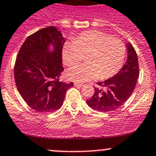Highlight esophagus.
<instances>
[{
	"instance_id": "esophagus-1",
	"label": "esophagus",
	"mask_w": 156,
	"mask_h": 156,
	"mask_svg": "<svg viewBox=\"0 0 156 156\" xmlns=\"http://www.w3.org/2000/svg\"><path fill=\"white\" fill-rule=\"evenodd\" d=\"M74 85H75V87H81L83 86V84L81 83H78V82H75L74 83Z\"/></svg>"
}]
</instances>
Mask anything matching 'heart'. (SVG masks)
Wrapping results in <instances>:
<instances>
[{
    "mask_svg": "<svg viewBox=\"0 0 156 156\" xmlns=\"http://www.w3.org/2000/svg\"><path fill=\"white\" fill-rule=\"evenodd\" d=\"M63 60L68 66L78 64L85 56L86 63L69 69V79L77 82L96 78L108 79L115 75L123 64L126 47L120 39L99 30L83 32L73 42L63 45Z\"/></svg>",
    "mask_w": 156,
    "mask_h": 156,
    "instance_id": "obj_1",
    "label": "heart"
}]
</instances>
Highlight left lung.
<instances>
[{
    "instance_id": "obj_1",
    "label": "left lung",
    "mask_w": 156,
    "mask_h": 156,
    "mask_svg": "<svg viewBox=\"0 0 156 156\" xmlns=\"http://www.w3.org/2000/svg\"><path fill=\"white\" fill-rule=\"evenodd\" d=\"M128 58L125 65L112 78L98 82L97 87L87 103L100 112H111L122 105L133 93L139 76L137 55L131 43L127 44Z\"/></svg>"
}]
</instances>
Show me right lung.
I'll use <instances>...</instances> for the list:
<instances>
[{
    "label": "right lung",
    "mask_w": 156,
    "mask_h": 156,
    "mask_svg": "<svg viewBox=\"0 0 156 156\" xmlns=\"http://www.w3.org/2000/svg\"><path fill=\"white\" fill-rule=\"evenodd\" d=\"M65 39L54 26L31 34L16 57L14 77L16 87L27 105L37 112L60 109L66 92L73 83L59 81L63 71L62 51ZM50 45L53 50L49 49Z\"/></svg>",
    "instance_id": "add662e5"
}]
</instances>
